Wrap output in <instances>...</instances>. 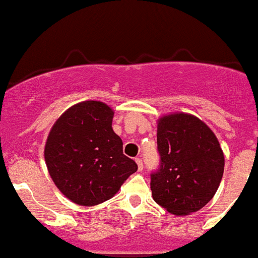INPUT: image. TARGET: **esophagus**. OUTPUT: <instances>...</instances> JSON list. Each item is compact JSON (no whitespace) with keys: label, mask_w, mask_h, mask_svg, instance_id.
<instances>
[{"label":"esophagus","mask_w":258,"mask_h":258,"mask_svg":"<svg viewBox=\"0 0 258 258\" xmlns=\"http://www.w3.org/2000/svg\"><path fill=\"white\" fill-rule=\"evenodd\" d=\"M135 162H136V164H138L139 171H142V169H144V163H142V159L141 158H135Z\"/></svg>","instance_id":"34e87169"}]
</instances>
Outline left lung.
<instances>
[{
    "label": "left lung",
    "mask_w": 258,
    "mask_h": 258,
    "mask_svg": "<svg viewBox=\"0 0 258 258\" xmlns=\"http://www.w3.org/2000/svg\"><path fill=\"white\" fill-rule=\"evenodd\" d=\"M159 168L151 174L154 202L176 216L204 208L219 188L225 157L219 140L203 120L171 113L158 120Z\"/></svg>",
    "instance_id": "1"
}]
</instances>
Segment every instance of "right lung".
Here are the masks:
<instances>
[{
    "label": "right lung",
    "mask_w": 258,
    "mask_h": 258,
    "mask_svg": "<svg viewBox=\"0 0 258 258\" xmlns=\"http://www.w3.org/2000/svg\"><path fill=\"white\" fill-rule=\"evenodd\" d=\"M112 119L110 106L89 100L63 112L50 129L45 164L60 192L76 204L93 207L108 201L138 170L123 154Z\"/></svg>",
    "instance_id": "right-lung-1"
}]
</instances>
